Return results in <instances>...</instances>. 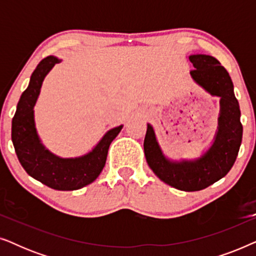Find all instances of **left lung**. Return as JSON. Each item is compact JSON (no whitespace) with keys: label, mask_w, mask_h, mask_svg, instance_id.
<instances>
[{"label":"left lung","mask_w":256,"mask_h":256,"mask_svg":"<svg viewBox=\"0 0 256 256\" xmlns=\"http://www.w3.org/2000/svg\"><path fill=\"white\" fill-rule=\"evenodd\" d=\"M194 70L190 72L198 85L212 96H220L218 132L213 144L194 160L171 162L163 156L150 124L144 138L146 163L157 177L182 191H199L225 177L236 162L242 140L240 108L233 92V82L226 68L214 57L192 54Z\"/></svg>","instance_id":"obj_1"}]
</instances>
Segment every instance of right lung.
I'll list each match as a JSON object with an SVG mask.
<instances>
[{"instance_id":"right-lung-1","label":"right lung","mask_w":256,"mask_h":256,"mask_svg":"<svg viewBox=\"0 0 256 256\" xmlns=\"http://www.w3.org/2000/svg\"><path fill=\"white\" fill-rule=\"evenodd\" d=\"M57 62H60L58 58L48 56L31 74L29 86L20 96L12 118V140L20 163L31 177L54 190L72 191L96 180L106 164L108 148L122 126L107 132L96 148L82 157L60 158L45 149L34 127V107L45 76Z\"/></svg>"}]
</instances>
